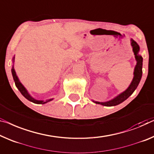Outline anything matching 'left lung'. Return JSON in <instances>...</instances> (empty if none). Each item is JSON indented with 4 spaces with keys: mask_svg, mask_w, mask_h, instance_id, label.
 I'll use <instances>...</instances> for the list:
<instances>
[{
    "mask_svg": "<svg viewBox=\"0 0 154 154\" xmlns=\"http://www.w3.org/2000/svg\"><path fill=\"white\" fill-rule=\"evenodd\" d=\"M131 45L133 46V50H134L135 57H136L137 61L136 66L134 70V77L131 84L129 87H128L127 90L125 92H123L122 93H121L120 95L115 98V99L107 102H94L96 104H100L106 106H113L120 104V103L123 102L124 101L127 100L130 95H131V94L134 93L137 86H138L140 81L142 77V74H143V57L137 54L140 49L139 45L137 44L136 41H134L133 39H131Z\"/></svg>",
    "mask_w": 154,
    "mask_h": 154,
    "instance_id": "8db88e82",
    "label": "left lung"
}]
</instances>
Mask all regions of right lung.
Wrapping results in <instances>:
<instances>
[{"label": "right lung", "instance_id": "obj_1", "mask_svg": "<svg viewBox=\"0 0 154 154\" xmlns=\"http://www.w3.org/2000/svg\"><path fill=\"white\" fill-rule=\"evenodd\" d=\"M11 73H12V76H13V78H14V82H15L16 86H17V88L18 89V90H19V91L20 92V93H21L22 95H23L27 100H28L29 101H30V102H33V103H35V104H45V103H46L48 102H50V101L52 100V99H50V100H45L44 102V101L36 100L35 99H34V98L32 97L31 96L29 95L28 93H27V91H26V89L25 88V87L23 86L21 83H20V82H19V80H18V77L17 76V74H16V72L14 71V67L12 68V69H11Z\"/></svg>", "mask_w": 154, "mask_h": 154}]
</instances>
